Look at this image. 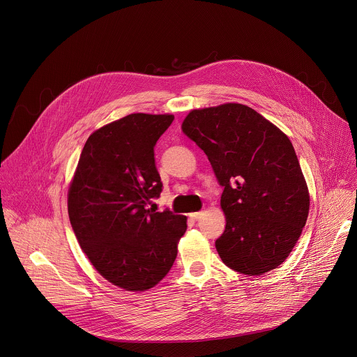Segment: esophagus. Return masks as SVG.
<instances>
[{
  "instance_id": "obj_1",
  "label": "esophagus",
  "mask_w": 357,
  "mask_h": 357,
  "mask_svg": "<svg viewBox=\"0 0 357 357\" xmlns=\"http://www.w3.org/2000/svg\"><path fill=\"white\" fill-rule=\"evenodd\" d=\"M202 215H204V211H195V213L190 214V217L194 218V220H199Z\"/></svg>"
}]
</instances>
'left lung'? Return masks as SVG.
I'll list each match as a JSON object with an SVG mask.
<instances>
[{
    "mask_svg": "<svg viewBox=\"0 0 357 357\" xmlns=\"http://www.w3.org/2000/svg\"><path fill=\"white\" fill-rule=\"evenodd\" d=\"M181 129L204 150L224 188L227 224L215 241L222 262L249 276L278 268L309 213L305 178L289 137L238 102L194 109Z\"/></svg>",
    "mask_w": 357,
    "mask_h": 357,
    "instance_id": "8db88e82",
    "label": "left lung"
}]
</instances>
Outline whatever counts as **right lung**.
<instances>
[{
	"instance_id": "obj_1",
	"label": "right lung",
	"mask_w": 357,
	"mask_h": 357,
	"mask_svg": "<svg viewBox=\"0 0 357 357\" xmlns=\"http://www.w3.org/2000/svg\"><path fill=\"white\" fill-rule=\"evenodd\" d=\"M174 116L130 114L86 140L68 190V217L96 271L128 291H144L170 271L187 217L149 207L162 192L153 147Z\"/></svg>"
}]
</instances>
